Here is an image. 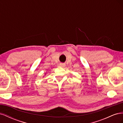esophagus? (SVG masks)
I'll use <instances>...</instances> for the list:
<instances>
[{
  "label": "esophagus",
  "instance_id": "1",
  "mask_svg": "<svg viewBox=\"0 0 123 123\" xmlns=\"http://www.w3.org/2000/svg\"><path fill=\"white\" fill-rule=\"evenodd\" d=\"M59 67H61L64 68L65 67L66 65L65 64H64V63H60V64H59Z\"/></svg>",
  "mask_w": 123,
  "mask_h": 123
}]
</instances>
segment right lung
Masks as SVG:
<instances>
[{"label": "right lung", "mask_w": 123, "mask_h": 123, "mask_svg": "<svg viewBox=\"0 0 123 123\" xmlns=\"http://www.w3.org/2000/svg\"><path fill=\"white\" fill-rule=\"evenodd\" d=\"M45 75H46V74H45Z\"/></svg>", "instance_id": "obj_1"}]
</instances>
